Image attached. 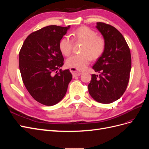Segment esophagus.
<instances>
[{"mask_svg":"<svg viewBox=\"0 0 149 149\" xmlns=\"http://www.w3.org/2000/svg\"><path fill=\"white\" fill-rule=\"evenodd\" d=\"M70 71H71V73H72V74H73L74 77H76V76H79L83 74V72L77 71L74 68H70Z\"/></svg>","mask_w":149,"mask_h":149,"instance_id":"obj_1","label":"esophagus"}]
</instances>
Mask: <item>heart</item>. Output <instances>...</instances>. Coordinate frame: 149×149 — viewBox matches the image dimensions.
I'll use <instances>...</instances> for the list:
<instances>
[{
  "label": "heart",
  "mask_w": 149,
  "mask_h": 149,
  "mask_svg": "<svg viewBox=\"0 0 149 149\" xmlns=\"http://www.w3.org/2000/svg\"><path fill=\"white\" fill-rule=\"evenodd\" d=\"M74 42H81L83 44L81 48V53L68 58L66 65L76 70L85 69L92 60L100 57L105 50V39L97 35L96 31L87 26H83L74 31L71 34ZM73 41L68 37L62 38L59 43V48L63 55L68 56L71 53Z\"/></svg>",
  "instance_id": "b5f03b06"
}]
</instances>
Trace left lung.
Here are the masks:
<instances>
[{"mask_svg":"<svg viewBox=\"0 0 149 149\" xmlns=\"http://www.w3.org/2000/svg\"><path fill=\"white\" fill-rule=\"evenodd\" d=\"M96 28L105 39L106 48L93 66L100 74L91 75L88 91L97 102L109 104L119 100L127 87L131 55L125 38L114 26L97 22Z\"/></svg>","mask_w":149,"mask_h":149,"instance_id":"1","label":"left lung"}]
</instances>
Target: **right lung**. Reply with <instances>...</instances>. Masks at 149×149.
<instances>
[{"instance_id": "1", "label": "right lung", "mask_w": 149, "mask_h": 149, "mask_svg": "<svg viewBox=\"0 0 149 149\" xmlns=\"http://www.w3.org/2000/svg\"><path fill=\"white\" fill-rule=\"evenodd\" d=\"M69 29L70 25H49L33 31L26 37L20 50L22 81L34 100L43 105L50 106L59 102L72 79L69 70L60 69L64 58L59 43Z\"/></svg>"}]
</instances>
